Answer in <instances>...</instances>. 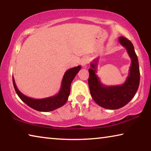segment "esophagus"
Returning a JSON list of instances; mask_svg holds the SVG:
<instances>
[{
  "instance_id": "34e87169",
  "label": "esophagus",
  "mask_w": 151,
  "mask_h": 151,
  "mask_svg": "<svg viewBox=\"0 0 151 151\" xmlns=\"http://www.w3.org/2000/svg\"><path fill=\"white\" fill-rule=\"evenodd\" d=\"M88 63V59L87 57H84L82 58L81 60V65L83 66H84V67H85V66H87Z\"/></svg>"
}]
</instances>
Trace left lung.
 Segmentation results:
<instances>
[{
    "mask_svg": "<svg viewBox=\"0 0 151 151\" xmlns=\"http://www.w3.org/2000/svg\"><path fill=\"white\" fill-rule=\"evenodd\" d=\"M119 42L126 48L131 60L129 76L122 85L106 86L103 85L96 74L99 58L91 63L88 69V86L92 98L101 107L107 109H119L129 103L133 98L139 88L140 83V70L139 60L132 43L124 37L119 38Z\"/></svg>",
    "mask_w": 151,
    "mask_h": 151,
    "instance_id": "obj_1",
    "label": "left lung"
}]
</instances>
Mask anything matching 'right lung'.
Returning a JSON list of instances; mask_svg holds the SVG:
<instances>
[{"label":"right lung","instance_id":"right-lung-1","mask_svg":"<svg viewBox=\"0 0 151 151\" xmlns=\"http://www.w3.org/2000/svg\"><path fill=\"white\" fill-rule=\"evenodd\" d=\"M81 68V66H77L66 70L63 76L59 92L54 96L44 99H33L24 95L17 87L14 77H12V82L18 96L25 104L36 111L49 112L60 108L66 103L70 94L71 83Z\"/></svg>","mask_w":151,"mask_h":151}]
</instances>
